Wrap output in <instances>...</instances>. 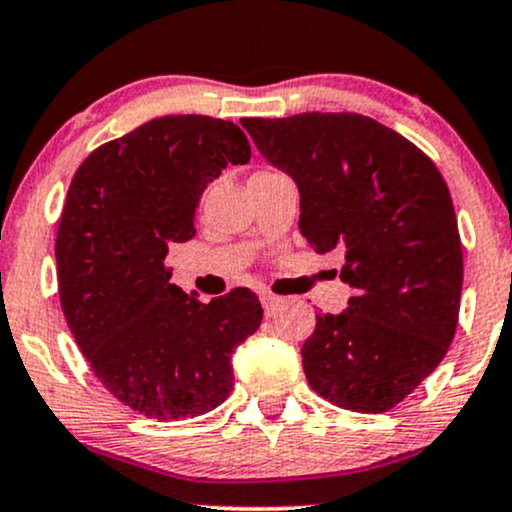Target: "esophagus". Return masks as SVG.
Wrapping results in <instances>:
<instances>
[{"mask_svg":"<svg viewBox=\"0 0 512 512\" xmlns=\"http://www.w3.org/2000/svg\"><path fill=\"white\" fill-rule=\"evenodd\" d=\"M260 301H262V308H264V313H267V315H272V313H276V310L281 308V303H284V298H281V296H276V293H272V291H262Z\"/></svg>","mask_w":512,"mask_h":512,"instance_id":"esophagus-1","label":"esophagus"}]
</instances>
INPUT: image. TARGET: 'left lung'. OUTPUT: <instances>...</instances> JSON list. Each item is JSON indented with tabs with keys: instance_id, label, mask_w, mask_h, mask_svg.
I'll return each mask as SVG.
<instances>
[{
	"instance_id": "left-lung-1",
	"label": "left lung",
	"mask_w": 512,
	"mask_h": 512,
	"mask_svg": "<svg viewBox=\"0 0 512 512\" xmlns=\"http://www.w3.org/2000/svg\"><path fill=\"white\" fill-rule=\"evenodd\" d=\"M260 154L301 192V233L344 257L342 315H317L305 380L334 407L383 414L448 354L462 293V243L436 163L358 113L243 117Z\"/></svg>"
}]
</instances>
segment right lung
Listing matches in <instances>:
<instances>
[{
	"mask_svg": "<svg viewBox=\"0 0 512 512\" xmlns=\"http://www.w3.org/2000/svg\"><path fill=\"white\" fill-rule=\"evenodd\" d=\"M238 125L166 115L91 151L57 228L62 313L101 385L146 419L178 421L231 395V354L262 322L250 289L202 303L170 284V243L197 233L204 187L248 163Z\"/></svg>",
	"mask_w": 512,
	"mask_h": 512,
	"instance_id": "add662e5",
	"label": "right lung"
}]
</instances>
